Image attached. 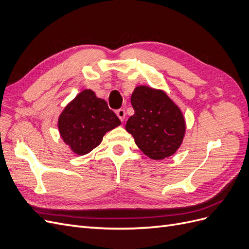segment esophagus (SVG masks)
Returning a JSON list of instances; mask_svg holds the SVG:
<instances>
[{
  "label": "esophagus",
  "instance_id": "obj_1",
  "mask_svg": "<svg viewBox=\"0 0 249 249\" xmlns=\"http://www.w3.org/2000/svg\"><path fill=\"white\" fill-rule=\"evenodd\" d=\"M116 115H117L118 118L123 122V120L125 118V111H124V109H118V110L116 111Z\"/></svg>",
  "mask_w": 249,
  "mask_h": 249
}]
</instances>
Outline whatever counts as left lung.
<instances>
[{
  "label": "left lung",
  "mask_w": 249,
  "mask_h": 249,
  "mask_svg": "<svg viewBox=\"0 0 249 249\" xmlns=\"http://www.w3.org/2000/svg\"><path fill=\"white\" fill-rule=\"evenodd\" d=\"M131 103L135 113L127 119L125 130L137 146L153 160L175 154L186 130L179 108L162 90L146 86L135 88Z\"/></svg>",
  "instance_id": "8db88e82"
}]
</instances>
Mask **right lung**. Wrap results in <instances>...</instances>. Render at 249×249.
I'll return each instance as SVG.
<instances>
[{"label": "right lung", "instance_id": "right-lung-1", "mask_svg": "<svg viewBox=\"0 0 249 249\" xmlns=\"http://www.w3.org/2000/svg\"><path fill=\"white\" fill-rule=\"evenodd\" d=\"M120 124L106 101L84 90L71 102L59 117L58 127L63 141L74 153L85 155L100 144L103 136Z\"/></svg>", "mask_w": 249, "mask_h": 249}]
</instances>
